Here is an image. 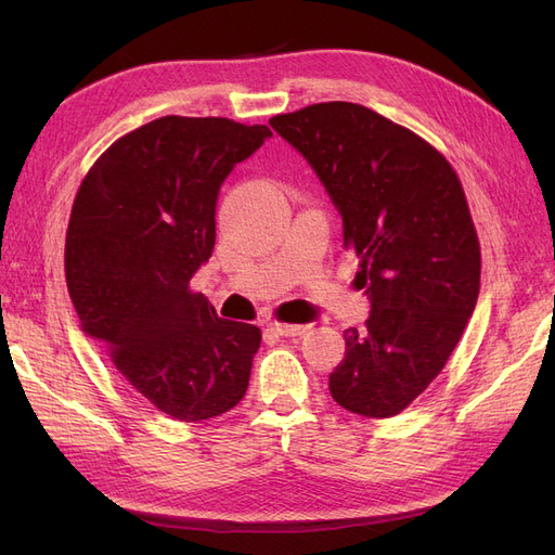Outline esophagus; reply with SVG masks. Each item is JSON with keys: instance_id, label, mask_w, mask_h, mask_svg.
Wrapping results in <instances>:
<instances>
[{"instance_id": "obj_1", "label": "esophagus", "mask_w": 555, "mask_h": 555, "mask_svg": "<svg viewBox=\"0 0 555 555\" xmlns=\"http://www.w3.org/2000/svg\"><path fill=\"white\" fill-rule=\"evenodd\" d=\"M268 328H271L275 335H284V338H294V335L306 333V326H300V324H282V322H271V324H268Z\"/></svg>"}]
</instances>
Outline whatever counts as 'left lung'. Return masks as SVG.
Masks as SVG:
<instances>
[{"label": "left lung", "instance_id": "8db88e82", "mask_svg": "<svg viewBox=\"0 0 555 555\" xmlns=\"http://www.w3.org/2000/svg\"><path fill=\"white\" fill-rule=\"evenodd\" d=\"M268 125L324 184L371 300L365 326L345 331L331 396L393 416L440 375L477 306L481 255L461 180L422 137L359 104H312Z\"/></svg>", "mask_w": 555, "mask_h": 555}]
</instances>
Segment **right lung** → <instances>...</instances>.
Listing matches in <instances>:
<instances>
[{
	"instance_id": "add662e5",
	"label": "right lung",
	"mask_w": 555,
	"mask_h": 555,
	"mask_svg": "<svg viewBox=\"0 0 555 555\" xmlns=\"http://www.w3.org/2000/svg\"><path fill=\"white\" fill-rule=\"evenodd\" d=\"M271 137L266 125L166 115L117 139L74 201L64 273L80 326L178 422L220 416L247 391L261 331L217 317L190 280L212 255L222 182Z\"/></svg>"
}]
</instances>
